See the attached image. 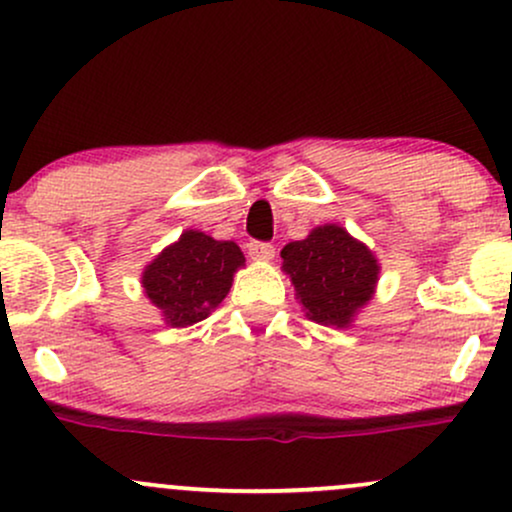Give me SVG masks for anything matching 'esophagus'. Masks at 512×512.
I'll list each match as a JSON object with an SVG mask.
<instances>
[{
	"mask_svg": "<svg viewBox=\"0 0 512 512\" xmlns=\"http://www.w3.org/2000/svg\"><path fill=\"white\" fill-rule=\"evenodd\" d=\"M248 252L252 260L257 262H272L274 260V245L272 243H260V240H252L248 245Z\"/></svg>",
	"mask_w": 512,
	"mask_h": 512,
	"instance_id": "obj_1",
	"label": "esophagus"
}]
</instances>
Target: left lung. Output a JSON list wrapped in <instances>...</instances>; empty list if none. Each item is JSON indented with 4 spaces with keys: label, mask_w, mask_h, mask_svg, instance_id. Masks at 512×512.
<instances>
[{
    "label": "left lung",
    "mask_w": 512,
    "mask_h": 512,
    "mask_svg": "<svg viewBox=\"0 0 512 512\" xmlns=\"http://www.w3.org/2000/svg\"><path fill=\"white\" fill-rule=\"evenodd\" d=\"M281 272L289 276L308 320L346 330L373 301L380 262L344 226L325 223L303 240L284 245Z\"/></svg>",
    "instance_id": "8db88e82"
}]
</instances>
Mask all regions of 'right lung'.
I'll list each match as a JSON object with an SVG mask.
<instances>
[{
  "mask_svg": "<svg viewBox=\"0 0 512 512\" xmlns=\"http://www.w3.org/2000/svg\"><path fill=\"white\" fill-rule=\"evenodd\" d=\"M240 267L245 255L233 240L190 228L146 264L142 289L168 327H190L219 308Z\"/></svg>",
  "mask_w": 512,
  "mask_h": 512,
  "instance_id": "add662e5",
  "label": "right lung"
}]
</instances>
